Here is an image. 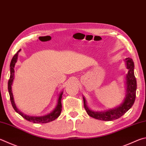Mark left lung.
I'll return each mask as SVG.
<instances>
[{
	"instance_id": "left-lung-1",
	"label": "left lung",
	"mask_w": 146,
	"mask_h": 146,
	"mask_svg": "<svg viewBox=\"0 0 146 146\" xmlns=\"http://www.w3.org/2000/svg\"><path fill=\"white\" fill-rule=\"evenodd\" d=\"M127 68L128 69V75H126L127 94L123 104L119 107L113 108L107 112H98L90 110L86 105V100L84 98V106L86 112L89 116L94 119L102 121H112L121 117L129 108L133 106L136 98L137 80L134 75V62L131 58H126Z\"/></svg>"
}]
</instances>
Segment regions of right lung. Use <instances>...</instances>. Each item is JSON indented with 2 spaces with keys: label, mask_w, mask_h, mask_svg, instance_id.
I'll list each match as a JSON object with an SVG mask.
<instances>
[{
  "label": "right lung",
  "mask_w": 146,
  "mask_h": 146,
  "mask_svg": "<svg viewBox=\"0 0 146 146\" xmlns=\"http://www.w3.org/2000/svg\"><path fill=\"white\" fill-rule=\"evenodd\" d=\"M20 50H18V52L17 53V54H15L14 55V56H13L11 61V63H10V77H9V81H8V91L9 93L10 100H11V105L16 112H18L21 116H22L23 118L25 119L26 120H27L28 121L33 122V123H49V122H51L52 121L55 120V119H57L60 115V113H61V111H62L61 98H62V92H61V93L60 94V96L59 97V100H58L57 105L55 109L53 110L51 113H48V115H44V116H41V117H32V116H29V115H26L25 114H23V113H22L21 112H20L19 110H18V109L17 108V107H16V105L15 104L14 100H13V93H12L11 86L13 84V79H14V74H15L14 68H15L16 62H17V61L18 54V52L20 51Z\"/></svg>",
  "instance_id": "1"
}]
</instances>
